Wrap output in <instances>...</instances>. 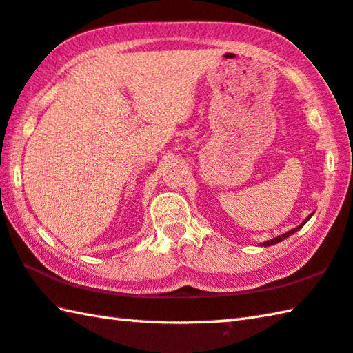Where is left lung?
I'll return each mask as SVG.
<instances>
[{"mask_svg":"<svg viewBox=\"0 0 353 353\" xmlns=\"http://www.w3.org/2000/svg\"><path fill=\"white\" fill-rule=\"evenodd\" d=\"M313 216V213L310 214V216H307V219L303 222V223H299V225L296 227V228H293V230H290V232H287V233H284V234H281V236H278V238H273V239H270V241H267V242H262L261 243V247H270V245H274V243H278V242H281V241H284L285 238H288V236H292V234H294L298 232V230H301L303 228L305 223H307V221L310 219V217Z\"/></svg>","mask_w":353,"mask_h":353,"instance_id":"8db88e82","label":"left lung"}]
</instances>
